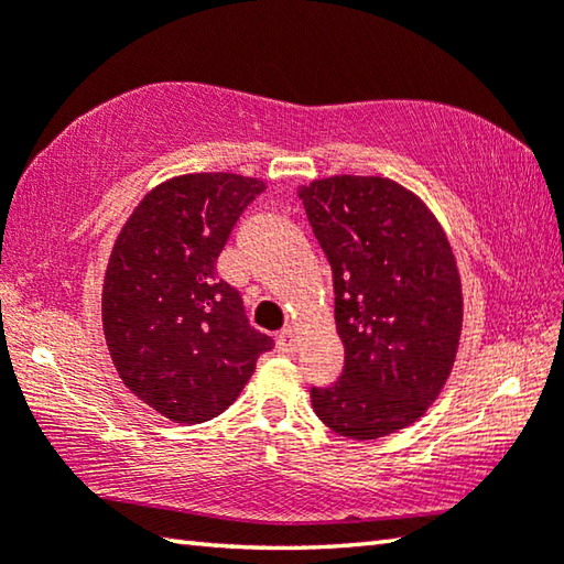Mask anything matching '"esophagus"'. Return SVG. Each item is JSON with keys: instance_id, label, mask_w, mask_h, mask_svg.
Masks as SVG:
<instances>
[{"instance_id": "esophagus-1", "label": "esophagus", "mask_w": 564, "mask_h": 564, "mask_svg": "<svg viewBox=\"0 0 564 564\" xmlns=\"http://www.w3.org/2000/svg\"><path fill=\"white\" fill-rule=\"evenodd\" d=\"M295 346H299V340H295V333L293 330H283L281 336H279V340H275V348H279L281 352H285V356H293Z\"/></svg>"}]
</instances>
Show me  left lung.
Listing matches in <instances>:
<instances>
[{
    "mask_svg": "<svg viewBox=\"0 0 564 564\" xmlns=\"http://www.w3.org/2000/svg\"><path fill=\"white\" fill-rule=\"evenodd\" d=\"M336 291L346 366L311 403L333 433L376 441L413 425L451 378L463 285L441 221L386 176H330L299 188Z\"/></svg>",
    "mask_w": 564,
    "mask_h": 564,
    "instance_id": "8db88e82",
    "label": "left lung"
}]
</instances>
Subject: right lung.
Wrapping results in <instances>:
<instances>
[{
  "label": "right lung",
  "instance_id": "right-lung-1",
  "mask_svg": "<svg viewBox=\"0 0 564 564\" xmlns=\"http://www.w3.org/2000/svg\"><path fill=\"white\" fill-rule=\"evenodd\" d=\"M261 178L184 174L151 188L111 248L101 323L113 368L141 403L181 425L221 415L273 340L248 326L216 259Z\"/></svg>",
  "mask_w": 564,
  "mask_h": 564
}]
</instances>
